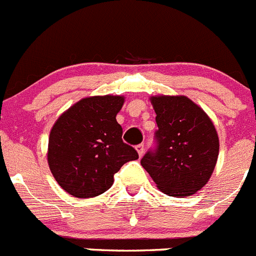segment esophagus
<instances>
[{"label":"esophagus","instance_id":"esophagus-1","mask_svg":"<svg viewBox=\"0 0 256 256\" xmlns=\"http://www.w3.org/2000/svg\"><path fill=\"white\" fill-rule=\"evenodd\" d=\"M136 152H138V156H142L144 154V144H139V146H136Z\"/></svg>","mask_w":256,"mask_h":256}]
</instances>
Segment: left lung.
Wrapping results in <instances>:
<instances>
[{
  "label": "left lung",
  "instance_id": "obj_1",
  "mask_svg": "<svg viewBox=\"0 0 256 256\" xmlns=\"http://www.w3.org/2000/svg\"><path fill=\"white\" fill-rule=\"evenodd\" d=\"M156 117L158 148L140 164L158 189L176 198L200 190L213 174L219 136L213 120L186 96H152Z\"/></svg>",
  "mask_w": 256,
  "mask_h": 256
}]
</instances>
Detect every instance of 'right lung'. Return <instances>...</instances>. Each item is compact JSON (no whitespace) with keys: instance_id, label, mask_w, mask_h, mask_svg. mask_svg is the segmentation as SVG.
Listing matches in <instances>:
<instances>
[{"instance_id":"1","label":"right lung","mask_w":256,"mask_h":256,"mask_svg":"<svg viewBox=\"0 0 256 256\" xmlns=\"http://www.w3.org/2000/svg\"><path fill=\"white\" fill-rule=\"evenodd\" d=\"M123 96H92L78 100L58 117L48 139L50 173L63 190L76 198L100 196L112 186L124 163L138 159L123 143L117 113Z\"/></svg>"}]
</instances>
